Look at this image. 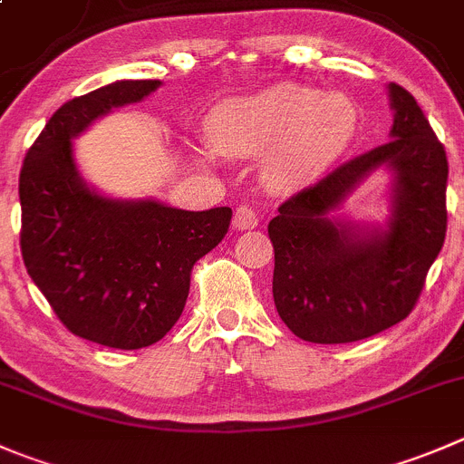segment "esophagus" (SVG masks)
<instances>
[{
	"mask_svg": "<svg viewBox=\"0 0 464 464\" xmlns=\"http://www.w3.org/2000/svg\"><path fill=\"white\" fill-rule=\"evenodd\" d=\"M258 227V213L249 206H240L233 215V228L236 231H246V228H256Z\"/></svg>",
	"mask_w": 464,
	"mask_h": 464,
	"instance_id": "1",
	"label": "esophagus"
}]
</instances>
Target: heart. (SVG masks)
<instances>
[{
  "label": "heart",
  "mask_w": 464,
  "mask_h": 464,
  "mask_svg": "<svg viewBox=\"0 0 464 464\" xmlns=\"http://www.w3.org/2000/svg\"><path fill=\"white\" fill-rule=\"evenodd\" d=\"M361 131V111L344 92H319L281 81L258 92L231 97L208 115V138L227 156L260 157L267 188L295 192L317 181L352 150ZM201 159H213L199 147Z\"/></svg>",
  "instance_id": "obj_1"
}]
</instances>
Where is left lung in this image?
<instances>
[{"label": "left lung", "mask_w": 464, "mask_h": 464, "mask_svg": "<svg viewBox=\"0 0 464 464\" xmlns=\"http://www.w3.org/2000/svg\"><path fill=\"white\" fill-rule=\"evenodd\" d=\"M390 142L349 160L278 206L269 222L274 304L296 337L314 344L365 340L411 314L447 236L444 147L415 97L388 83ZM391 174L385 223L339 215L367 178Z\"/></svg>", "instance_id": "left-lung-1"}]
</instances>
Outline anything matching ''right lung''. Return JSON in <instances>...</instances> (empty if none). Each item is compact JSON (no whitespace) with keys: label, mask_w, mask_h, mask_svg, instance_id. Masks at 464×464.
I'll return each instance as SVG.
<instances>
[{"label":"right lung","mask_w":464,"mask_h":464,"mask_svg":"<svg viewBox=\"0 0 464 464\" xmlns=\"http://www.w3.org/2000/svg\"><path fill=\"white\" fill-rule=\"evenodd\" d=\"M159 79H122L63 103L20 172L22 258L67 331L112 349H142L177 324L192 265L222 242L231 208L181 210L102 195L81 177L74 140Z\"/></svg>","instance_id":"add662e5"}]
</instances>
